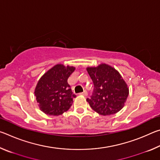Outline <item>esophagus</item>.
I'll use <instances>...</instances> for the list:
<instances>
[{
    "label": "esophagus",
    "mask_w": 160,
    "mask_h": 160,
    "mask_svg": "<svg viewBox=\"0 0 160 160\" xmlns=\"http://www.w3.org/2000/svg\"><path fill=\"white\" fill-rule=\"evenodd\" d=\"M80 95H83V96H87V95H88V92H87V91H85V90H84V92H82V93H80Z\"/></svg>",
    "instance_id": "obj_1"
}]
</instances>
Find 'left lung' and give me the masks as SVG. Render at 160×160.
<instances>
[{
  "mask_svg": "<svg viewBox=\"0 0 160 160\" xmlns=\"http://www.w3.org/2000/svg\"><path fill=\"white\" fill-rule=\"evenodd\" d=\"M94 84V90L87 102L97 113L102 116L114 114L124 106L129 90L120 73L105 63L87 68Z\"/></svg>",
  "mask_w": 160,
  "mask_h": 160,
  "instance_id": "obj_1",
  "label": "left lung"
}]
</instances>
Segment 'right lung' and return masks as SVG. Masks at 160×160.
<instances>
[{"instance_id": "right-lung-1", "label": "right lung", "mask_w": 160, "mask_h": 160, "mask_svg": "<svg viewBox=\"0 0 160 160\" xmlns=\"http://www.w3.org/2000/svg\"><path fill=\"white\" fill-rule=\"evenodd\" d=\"M75 69L72 66L57 64L38 81L34 94L40 109L46 114L61 115L71 107L76 96L68 83V78Z\"/></svg>"}]
</instances>
